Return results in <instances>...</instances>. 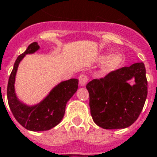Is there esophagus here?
Masks as SVG:
<instances>
[{
  "label": "esophagus",
  "mask_w": 157,
  "mask_h": 157,
  "mask_svg": "<svg viewBox=\"0 0 157 157\" xmlns=\"http://www.w3.org/2000/svg\"><path fill=\"white\" fill-rule=\"evenodd\" d=\"M88 82V77H87V75L85 74H82L80 75V76H79V82H80V85L81 86H85L86 84Z\"/></svg>",
  "instance_id": "1"
}]
</instances>
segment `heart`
I'll return each instance as SVG.
<instances>
[{"label":"heart","mask_w":157,"mask_h":157,"mask_svg":"<svg viewBox=\"0 0 157 157\" xmlns=\"http://www.w3.org/2000/svg\"><path fill=\"white\" fill-rule=\"evenodd\" d=\"M101 62H105L102 69V73L108 74L114 70H118L124 63V56L120 53H114L112 56L104 55L100 57Z\"/></svg>","instance_id":"1"}]
</instances>
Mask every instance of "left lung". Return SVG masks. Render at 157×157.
Wrapping results in <instances>:
<instances>
[{"label": "left lung", "instance_id": "1", "mask_svg": "<svg viewBox=\"0 0 157 157\" xmlns=\"http://www.w3.org/2000/svg\"><path fill=\"white\" fill-rule=\"evenodd\" d=\"M135 83L131 85L130 79ZM89 106L98 126L113 130L132 125L141 113L148 94L146 70L143 63L123 67L87 83Z\"/></svg>", "mask_w": 157, "mask_h": 157}]
</instances>
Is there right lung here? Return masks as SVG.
<instances>
[{
    "instance_id": "1",
    "label": "right lung",
    "mask_w": 157,
    "mask_h": 157,
    "mask_svg": "<svg viewBox=\"0 0 157 157\" xmlns=\"http://www.w3.org/2000/svg\"><path fill=\"white\" fill-rule=\"evenodd\" d=\"M39 49L38 43L30 44L24 53L17 57L7 84V101L15 119L25 129L33 132L48 131L60 123L63 118L66 104L78 88V80L70 79L57 84L41 102L27 105L17 98L14 89L15 75L20 61L26 54Z\"/></svg>"
}]
</instances>
